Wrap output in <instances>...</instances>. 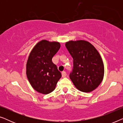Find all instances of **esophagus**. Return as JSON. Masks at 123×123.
<instances>
[{
  "label": "esophagus",
  "mask_w": 123,
  "mask_h": 123,
  "mask_svg": "<svg viewBox=\"0 0 123 123\" xmlns=\"http://www.w3.org/2000/svg\"><path fill=\"white\" fill-rule=\"evenodd\" d=\"M62 77H65L67 75L66 72H65V71H63V72L62 73Z\"/></svg>",
  "instance_id": "1"
}]
</instances>
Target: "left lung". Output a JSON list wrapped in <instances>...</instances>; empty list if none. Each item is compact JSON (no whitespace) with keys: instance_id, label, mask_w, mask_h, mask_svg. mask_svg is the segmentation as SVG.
Returning <instances> with one entry per match:
<instances>
[{"instance_id":"left-lung-1","label":"left lung","mask_w":123,"mask_h":123,"mask_svg":"<svg viewBox=\"0 0 123 123\" xmlns=\"http://www.w3.org/2000/svg\"><path fill=\"white\" fill-rule=\"evenodd\" d=\"M65 46L73 59V69L69 77L74 85L83 92L95 90L104 76V63L98 51L85 40H70Z\"/></svg>"}]
</instances>
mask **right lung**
Segmentation results:
<instances>
[{"label":"right lung","instance_id":"right-lung-1","mask_svg":"<svg viewBox=\"0 0 123 123\" xmlns=\"http://www.w3.org/2000/svg\"><path fill=\"white\" fill-rule=\"evenodd\" d=\"M60 43L43 40L36 43L30 53L26 64V74L32 88L46 95L55 90L61 73L52 58L58 51Z\"/></svg>","mask_w":123,"mask_h":123}]
</instances>
